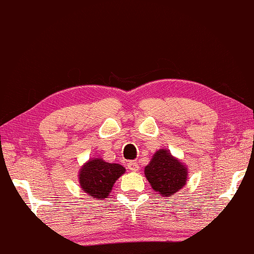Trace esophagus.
<instances>
[{
    "label": "esophagus",
    "mask_w": 254,
    "mask_h": 254,
    "mask_svg": "<svg viewBox=\"0 0 254 254\" xmlns=\"http://www.w3.org/2000/svg\"><path fill=\"white\" fill-rule=\"evenodd\" d=\"M127 167L128 170L132 171V172H137L139 171V164H137V161H129L127 164Z\"/></svg>",
    "instance_id": "esophagus-1"
}]
</instances>
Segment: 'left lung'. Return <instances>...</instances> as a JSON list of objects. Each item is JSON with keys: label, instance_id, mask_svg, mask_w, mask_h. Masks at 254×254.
Returning <instances> with one entry per match:
<instances>
[{"label": "left lung", "instance_id": "obj_1", "mask_svg": "<svg viewBox=\"0 0 254 254\" xmlns=\"http://www.w3.org/2000/svg\"><path fill=\"white\" fill-rule=\"evenodd\" d=\"M145 175L155 192L162 196H171L186 185L189 171L170 151L159 149L145 167Z\"/></svg>", "mask_w": 254, "mask_h": 254}]
</instances>
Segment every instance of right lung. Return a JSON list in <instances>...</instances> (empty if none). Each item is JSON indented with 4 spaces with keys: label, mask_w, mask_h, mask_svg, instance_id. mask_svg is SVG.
I'll return each mask as SVG.
<instances>
[{
    "label": "right lung",
    "mask_w": 254,
    "mask_h": 254,
    "mask_svg": "<svg viewBox=\"0 0 254 254\" xmlns=\"http://www.w3.org/2000/svg\"><path fill=\"white\" fill-rule=\"evenodd\" d=\"M125 167L94 158L84 164L79 172L80 186L94 199L107 198L113 185L125 173Z\"/></svg>",
    "instance_id": "obj_1"
}]
</instances>
